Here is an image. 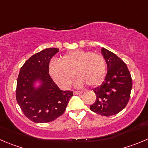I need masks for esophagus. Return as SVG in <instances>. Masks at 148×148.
<instances>
[{
    "mask_svg": "<svg viewBox=\"0 0 148 148\" xmlns=\"http://www.w3.org/2000/svg\"><path fill=\"white\" fill-rule=\"evenodd\" d=\"M73 93H74V95H80L82 94V92H81V91H74Z\"/></svg>",
    "mask_w": 148,
    "mask_h": 148,
    "instance_id": "1",
    "label": "esophagus"
}]
</instances>
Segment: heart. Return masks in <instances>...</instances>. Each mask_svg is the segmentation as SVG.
I'll return each mask as SVG.
<instances>
[{
	"mask_svg": "<svg viewBox=\"0 0 148 148\" xmlns=\"http://www.w3.org/2000/svg\"><path fill=\"white\" fill-rule=\"evenodd\" d=\"M74 73L77 77L75 85L82 87L99 85L106 75V63L99 54L76 49L65 54L60 62L52 60L49 64V74L62 88L71 85Z\"/></svg>",
	"mask_w": 148,
	"mask_h": 148,
	"instance_id": "obj_1",
	"label": "heart"
}]
</instances>
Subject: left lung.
Instances as JSON below:
<instances>
[{"label": "left lung", "instance_id": "left-lung-1", "mask_svg": "<svg viewBox=\"0 0 148 148\" xmlns=\"http://www.w3.org/2000/svg\"><path fill=\"white\" fill-rule=\"evenodd\" d=\"M101 53L107 65V73L101 85L93 89L96 101L91 111L102 116L114 115L126 107L130 99L132 79L126 64L105 48Z\"/></svg>", "mask_w": 148, "mask_h": 148}]
</instances>
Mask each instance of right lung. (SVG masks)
Masks as SVG:
<instances>
[{
    "label": "right lung",
    "instance_id": "obj_1",
    "mask_svg": "<svg viewBox=\"0 0 148 148\" xmlns=\"http://www.w3.org/2000/svg\"><path fill=\"white\" fill-rule=\"evenodd\" d=\"M59 52L47 48L34 54L20 69L16 82V99L23 114L34 123H49L63 114L73 96L71 90H61L49 74L51 58ZM39 81L38 88L34 87Z\"/></svg>",
    "mask_w": 148,
    "mask_h": 148
}]
</instances>
